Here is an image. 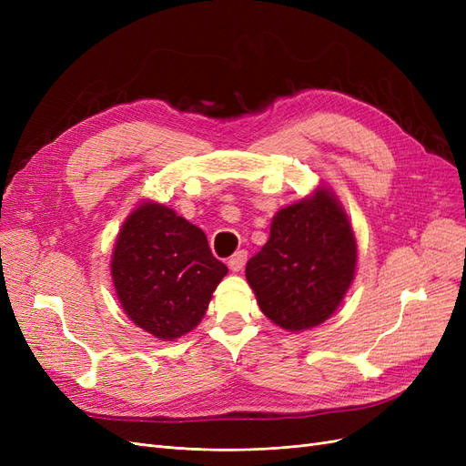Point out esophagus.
I'll use <instances>...</instances> for the list:
<instances>
[{
	"label": "esophagus",
	"mask_w": 466,
	"mask_h": 466,
	"mask_svg": "<svg viewBox=\"0 0 466 466\" xmlns=\"http://www.w3.org/2000/svg\"><path fill=\"white\" fill-rule=\"evenodd\" d=\"M247 257H248V252L247 250H237L235 255L229 258V268L233 272H238V270H243V266L247 264Z\"/></svg>",
	"instance_id": "1"
}]
</instances>
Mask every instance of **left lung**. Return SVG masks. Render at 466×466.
Returning a JSON list of instances; mask_svg holds the SVG:
<instances>
[{
	"instance_id": "left-lung-1",
	"label": "left lung",
	"mask_w": 466,
	"mask_h": 466,
	"mask_svg": "<svg viewBox=\"0 0 466 466\" xmlns=\"http://www.w3.org/2000/svg\"><path fill=\"white\" fill-rule=\"evenodd\" d=\"M348 218L329 190L279 209L270 238L247 262L262 313L286 330H307L340 305L356 272Z\"/></svg>"
}]
</instances>
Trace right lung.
<instances>
[{
  "label": "right lung",
  "mask_w": 466,
  "mask_h": 466,
  "mask_svg": "<svg viewBox=\"0 0 466 466\" xmlns=\"http://www.w3.org/2000/svg\"><path fill=\"white\" fill-rule=\"evenodd\" d=\"M225 274L228 266L211 255L204 231L161 204L147 202L126 219L112 255L126 315L161 340L202 320Z\"/></svg>",
  "instance_id": "obj_1"
}]
</instances>
